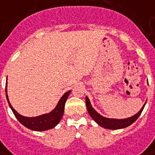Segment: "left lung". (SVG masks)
<instances>
[{
    "instance_id": "1",
    "label": "left lung",
    "mask_w": 155,
    "mask_h": 155,
    "mask_svg": "<svg viewBox=\"0 0 155 155\" xmlns=\"http://www.w3.org/2000/svg\"><path fill=\"white\" fill-rule=\"evenodd\" d=\"M147 102V101H146ZM143 104V106L141 107V109L134 116H132L130 117H127V118H123V119H117V118H109V117H105L104 116L100 115L92 106L91 102L88 99V97H86V104H87V109L89 115L91 116V117L94 119L99 126L103 127L104 129H108V130H120V129H124L128 126L131 125L134 122H136V119L139 117V116L141 115L142 110L144 109V106L146 104Z\"/></svg>"
}]
</instances>
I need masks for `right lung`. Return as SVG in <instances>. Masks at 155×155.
I'll use <instances>...</instances> for the list:
<instances>
[{
  "mask_svg": "<svg viewBox=\"0 0 155 155\" xmlns=\"http://www.w3.org/2000/svg\"><path fill=\"white\" fill-rule=\"evenodd\" d=\"M7 87H8V78H7V85H6V96H7L8 104H9L10 108L12 110V111L14 112L15 117L25 127H26L27 129L34 131L48 130L55 128L59 124V122L61 121V117L63 116L65 103L67 101L69 94L71 93V91H68L63 94L61 96V99H59L56 107L50 112L40 115V116H38V117H25V116L20 115L18 111H16L14 109V107L12 106V104H10V101L8 99V88H7Z\"/></svg>",
  "mask_w": 155,
  "mask_h": 155,
  "instance_id": "1",
  "label": "right lung"
}]
</instances>
